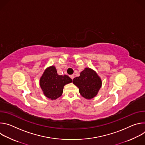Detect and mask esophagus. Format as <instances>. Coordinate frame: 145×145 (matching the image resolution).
<instances>
[{
	"mask_svg": "<svg viewBox=\"0 0 145 145\" xmlns=\"http://www.w3.org/2000/svg\"><path fill=\"white\" fill-rule=\"evenodd\" d=\"M70 77L73 80L74 78V74H72V75L70 76Z\"/></svg>",
	"mask_w": 145,
	"mask_h": 145,
	"instance_id": "obj_1",
	"label": "esophagus"
}]
</instances>
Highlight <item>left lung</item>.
<instances>
[{
	"mask_svg": "<svg viewBox=\"0 0 145 145\" xmlns=\"http://www.w3.org/2000/svg\"><path fill=\"white\" fill-rule=\"evenodd\" d=\"M73 83L79 90L81 95L87 99L95 97L101 87L102 81L97 73L89 68H86L80 74L74 78Z\"/></svg>",
	"mask_w": 145,
	"mask_h": 145,
	"instance_id": "8db88e82",
	"label": "left lung"
}]
</instances>
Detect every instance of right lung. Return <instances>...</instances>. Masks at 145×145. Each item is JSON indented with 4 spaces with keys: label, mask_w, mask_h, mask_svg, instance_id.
I'll return each mask as SVG.
<instances>
[{
    "label": "right lung",
    "mask_w": 145,
    "mask_h": 145,
    "mask_svg": "<svg viewBox=\"0 0 145 145\" xmlns=\"http://www.w3.org/2000/svg\"><path fill=\"white\" fill-rule=\"evenodd\" d=\"M72 82L68 76L58 75L56 67L51 66L45 69L40 77L39 85L46 97L56 100L63 94L64 86Z\"/></svg>",
    "instance_id": "1"
}]
</instances>
